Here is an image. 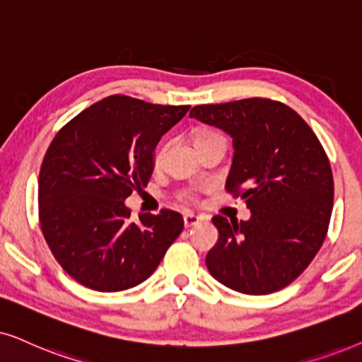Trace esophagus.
<instances>
[{"label": "esophagus", "mask_w": 362, "mask_h": 362, "mask_svg": "<svg viewBox=\"0 0 362 362\" xmlns=\"http://www.w3.org/2000/svg\"><path fill=\"white\" fill-rule=\"evenodd\" d=\"M199 221H200V216H197L194 214H185L184 215V223H185L187 228H190V226H195L197 223H199Z\"/></svg>", "instance_id": "esophagus-1"}]
</instances>
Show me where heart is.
I'll return each instance as SVG.
<instances>
[{
	"instance_id": "heart-1",
	"label": "heart",
	"mask_w": 362,
	"mask_h": 362,
	"mask_svg": "<svg viewBox=\"0 0 362 362\" xmlns=\"http://www.w3.org/2000/svg\"><path fill=\"white\" fill-rule=\"evenodd\" d=\"M209 134H214V132H204V134H200L199 137H204V136H209ZM197 137V139H199ZM162 157H163V146H160V147H157V151H156V153H153V162L156 163H160L162 162ZM180 197L182 200H187V202H194L195 200V195H194V192H189V190H185V192H180Z\"/></svg>"
}]
</instances>
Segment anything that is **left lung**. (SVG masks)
<instances>
[{"instance_id": "8db88e82", "label": "left lung", "mask_w": 362, "mask_h": 362, "mask_svg": "<svg viewBox=\"0 0 362 362\" xmlns=\"http://www.w3.org/2000/svg\"><path fill=\"white\" fill-rule=\"evenodd\" d=\"M190 117L233 139L225 189L252 211L248 221L211 218L220 237L206 268L245 295L281 290L305 272L326 238L334 182L325 148L301 115L278 100L195 105Z\"/></svg>"}]
</instances>
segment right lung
<instances>
[{"mask_svg": "<svg viewBox=\"0 0 362 362\" xmlns=\"http://www.w3.org/2000/svg\"><path fill=\"white\" fill-rule=\"evenodd\" d=\"M189 109L115 94L52 139L40 172V223L51 253L77 283L95 291L137 286L182 233L178 211L132 221L124 200L147 185L156 146Z\"/></svg>", "mask_w": 362, "mask_h": 362, "instance_id": "1", "label": "right lung"}]
</instances>
